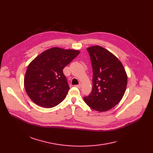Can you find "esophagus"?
<instances>
[{
  "label": "esophagus",
  "mask_w": 153,
  "mask_h": 153,
  "mask_svg": "<svg viewBox=\"0 0 153 153\" xmlns=\"http://www.w3.org/2000/svg\"><path fill=\"white\" fill-rule=\"evenodd\" d=\"M75 87H77V88H79V89H80V88L81 87V84H79V85H75Z\"/></svg>",
  "instance_id": "34e87169"
}]
</instances>
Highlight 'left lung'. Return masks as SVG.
<instances>
[{
    "mask_svg": "<svg viewBox=\"0 0 153 153\" xmlns=\"http://www.w3.org/2000/svg\"><path fill=\"white\" fill-rule=\"evenodd\" d=\"M93 71L92 90L84 97L91 108L105 111L115 107L123 97L127 75L122 62L115 55L100 46L87 48Z\"/></svg>",
    "mask_w": 153,
    "mask_h": 153,
    "instance_id": "8db88e82",
    "label": "left lung"
}]
</instances>
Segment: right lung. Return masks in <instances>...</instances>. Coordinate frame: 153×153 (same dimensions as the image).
Listing matches in <instances>:
<instances>
[{"mask_svg": "<svg viewBox=\"0 0 153 153\" xmlns=\"http://www.w3.org/2000/svg\"><path fill=\"white\" fill-rule=\"evenodd\" d=\"M79 53L52 48L32 61L24 78V86L30 99L39 106L51 108L65 99L69 86L62 70Z\"/></svg>", "mask_w": 153, "mask_h": 153, "instance_id": "add662e5", "label": "right lung"}]
</instances>
